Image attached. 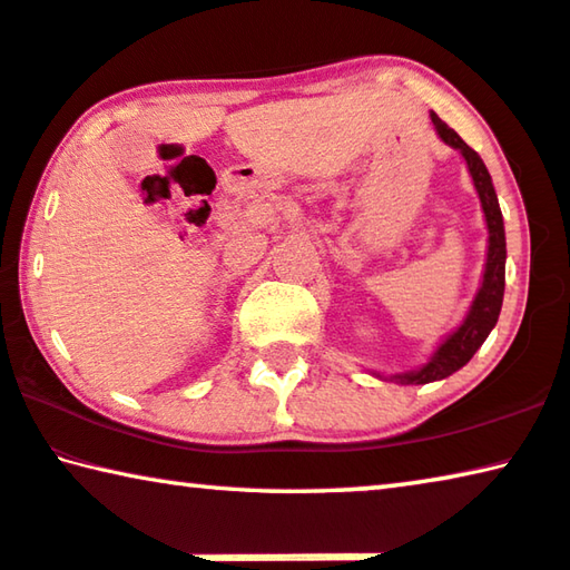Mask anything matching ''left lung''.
<instances>
[{
  "instance_id": "1",
  "label": "left lung",
  "mask_w": 570,
  "mask_h": 570,
  "mask_svg": "<svg viewBox=\"0 0 570 570\" xmlns=\"http://www.w3.org/2000/svg\"><path fill=\"white\" fill-rule=\"evenodd\" d=\"M431 119H433V125L443 142L456 147V150H461V155L466 157L469 173H471V178H474L481 208H484V216H487L489 252H487L484 283H481V287H479L474 305H471L466 321L461 323L459 331H453V334L445 338L441 346H438V352L433 354L431 362L423 366V370L410 372V374H397L395 380H400L402 384H428V382L443 380V376L459 372L461 366L476 354V348L484 344L489 331L497 326L499 311H502V297H504L507 242H504L502 212H499V200H497L494 186H492V175H489L487 165L476 155V150H471V147L463 142V139L453 132L449 125H443V121L438 119V114H433Z\"/></svg>"
}]
</instances>
